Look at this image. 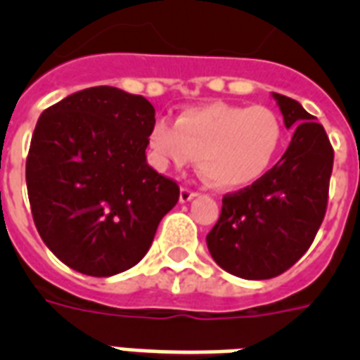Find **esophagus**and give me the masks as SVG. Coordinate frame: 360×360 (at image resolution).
I'll return each mask as SVG.
<instances>
[{
    "instance_id": "1",
    "label": "esophagus",
    "mask_w": 360,
    "mask_h": 360,
    "mask_svg": "<svg viewBox=\"0 0 360 360\" xmlns=\"http://www.w3.org/2000/svg\"><path fill=\"white\" fill-rule=\"evenodd\" d=\"M198 194L194 191H191V188H186V186H183L179 192V202L181 203H186V202H191L192 198H196Z\"/></svg>"
}]
</instances>
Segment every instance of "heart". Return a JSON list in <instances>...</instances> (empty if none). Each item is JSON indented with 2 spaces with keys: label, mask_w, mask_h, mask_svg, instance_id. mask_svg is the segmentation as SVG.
Returning <instances> with one entry per match:
<instances>
[{
  "label": "heart",
  "mask_w": 360,
  "mask_h": 360,
  "mask_svg": "<svg viewBox=\"0 0 360 360\" xmlns=\"http://www.w3.org/2000/svg\"><path fill=\"white\" fill-rule=\"evenodd\" d=\"M284 141V121L267 106L209 103L183 110L174 124L157 121L149 147L160 166H185L196 158L200 174L233 191L267 174Z\"/></svg>",
  "instance_id": "b5f03b06"
}]
</instances>
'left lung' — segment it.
Instances as JSON below:
<instances>
[{
  "mask_svg": "<svg viewBox=\"0 0 360 360\" xmlns=\"http://www.w3.org/2000/svg\"><path fill=\"white\" fill-rule=\"evenodd\" d=\"M293 136L278 162L243 191L222 198L207 248L220 267L246 280L278 276L301 259L323 222L335 151L301 104L273 93Z\"/></svg>",
  "mask_w": 360,
  "mask_h": 360,
  "instance_id": "1",
  "label": "left lung"
}]
</instances>
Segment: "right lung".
I'll return each mask as SVG.
<instances>
[{
	"label": "right lung",
	"instance_id": "right-lung-1",
	"mask_svg": "<svg viewBox=\"0 0 360 360\" xmlns=\"http://www.w3.org/2000/svg\"><path fill=\"white\" fill-rule=\"evenodd\" d=\"M155 108L98 86L41 114L25 160L31 214L44 245L87 276H114L146 256L177 183L147 164Z\"/></svg>",
	"mask_w": 360,
	"mask_h": 360
}]
</instances>
